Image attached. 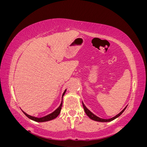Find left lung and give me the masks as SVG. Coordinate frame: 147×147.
Here are the masks:
<instances>
[{
	"instance_id": "8db88e82",
	"label": "left lung",
	"mask_w": 147,
	"mask_h": 147,
	"mask_svg": "<svg viewBox=\"0 0 147 147\" xmlns=\"http://www.w3.org/2000/svg\"><path fill=\"white\" fill-rule=\"evenodd\" d=\"M82 104H83V109H84V112H85L86 114L88 115V116L89 117H90V118H91V119H92V120H94V121H100V122H109V121H113V119H116L117 118H118V117H119L120 115H121L123 113L124 111L125 110V109H126V107H127V106H126V107L124 108V109L121 111V112H120L119 113H118V115H117L115 117L112 118H110V119H102V118H99V117H97L96 115H95L94 114H93V113L91 112L90 110H89L86 107V106L84 105V104L83 103V102H82Z\"/></svg>"
}]
</instances>
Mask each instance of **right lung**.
<instances>
[{"mask_svg": "<svg viewBox=\"0 0 147 147\" xmlns=\"http://www.w3.org/2000/svg\"><path fill=\"white\" fill-rule=\"evenodd\" d=\"M65 91H66V90L64 91V92L63 93V96H64V95L65 94ZM62 106H63V101L61 102V104L60 106L55 111H54V112H53V113L47 115V116L42 117V118H37V117H35L30 116V115H29L27 114L26 113H25L24 112H23V110H22V111H23V112L24 113V114L26 115V116L27 117H28L29 119H32V120H34V121H37V122H44V121H50V120L55 119V118H56L57 116H58L59 114L61 112V108H62Z\"/></svg>", "mask_w": 147, "mask_h": 147, "instance_id": "right-lung-1", "label": "right lung"}]
</instances>
